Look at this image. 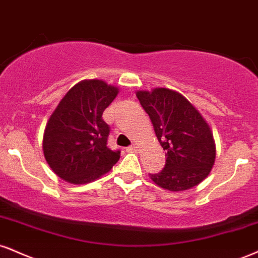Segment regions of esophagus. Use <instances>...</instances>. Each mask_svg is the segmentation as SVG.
Wrapping results in <instances>:
<instances>
[{
	"mask_svg": "<svg viewBox=\"0 0 258 258\" xmlns=\"http://www.w3.org/2000/svg\"><path fill=\"white\" fill-rule=\"evenodd\" d=\"M126 150L128 151V153H136V151H138V147L136 144H133V145H131V147L127 148Z\"/></svg>",
	"mask_w": 258,
	"mask_h": 258,
	"instance_id": "1",
	"label": "esophagus"
}]
</instances>
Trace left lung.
I'll use <instances>...</instances> for the list:
<instances>
[{"mask_svg": "<svg viewBox=\"0 0 258 258\" xmlns=\"http://www.w3.org/2000/svg\"><path fill=\"white\" fill-rule=\"evenodd\" d=\"M136 95L167 156L164 168L150 174L151 180L169 191L188 190L203 181L215 162L216 148L212 130L200 111L169 89L156 88Z\"/></svg>", "mask_w": 258, "mask_h": 258, "instance_id": "left-lung-1", "label": "left lung"}]
</instances>
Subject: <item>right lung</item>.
<instances>
[{
    "label": "right lung",
    "instance_id": "1",
    "mask_svg": "<svg viewBox=\"0 0 258 258\" xmlns=\"http://www.w3.org/2000/svg\"><path fill=\"white\" fill-rule=\"evenodd\" d=\"M119 94L103 80H83L61 99L46 122L43 153L50 168L71 184H86L113 168L120 150L107 147L102 114Z\"/></svg>",
    "mask_w": 258,
    "mask_h": 258
}]
</instances>
